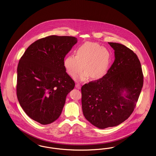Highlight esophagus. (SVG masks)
<instances>
[{
    "instance_id": "esophagus-1",
    "label": "esophagus",
    "mask_w": 156,
    "mask_h": 156,
    "mask_svg": "<svg viewBox=\"0 0 156 156\" xmlns=\"http://www.w3.org/2000/svg\"><path fill=\"white\" fill-rule=\"evenodd\" d=\"M76 88H77V89H80L81 88V86H80V84H78V83H77V84H76Z\"/></svg>"
}]
</instances>
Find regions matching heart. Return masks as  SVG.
I'll use <instances>...</instances> for the list:
<instances>
[{"mask_svg": "<svg viewBox=\"0 0 156 156\" xmlns=\"http://www.w3.org/2000/svg\"><path fill=\"white\" fill-rule=\"evenodd\" d=\"M111 61L108 50L97 43L86 42L76 50V55L66 56L63 65L68 75L75 77L83 70L76 79L84 81L89 77L92 79H98L106 74ZM84 68H83V66Z\"/></svg>", "mask_w": 156, "mask_h": 156, "instance_id": "b5f03b06", "label": "heart"}]
</instances>
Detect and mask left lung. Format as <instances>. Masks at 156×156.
Returning <instances> with one entry per match:
<instances>
[{"mask_svg": "<svg viewBox=\"0 0 156 156\" xmlns=\"http://www.w3.org/2000/svg\"><path fill=\"white\" fill-rule=\"evenodd\" d=\"M108 44L115 51L113 64L102 78L81 89L83 115L100 129L116 126L129 118L143 85L141 64L135 53L121 44Z\"/></svg>", "mask_w": 156, "mask_h": 156, "instance_id": "1", "label": "left lung"}]
</instances>
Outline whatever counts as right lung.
Returning a JSON list of instances; mask_svg holds the SVG:
<instances>
[{"instance_id":"1","label":"right lung","mask_w":156,"mask_h":156,"mask_svg":"<svg viewBox=\"0 0 156 156\" xmlns=\"http://www.w3.org/2000/svg\"><path fill=\"white\" fill-rule=\"evenodd\" d=\"M77 42L74 37L48 36L30 45L19 61L18 100L26 114L42 125L59 117L66 96L75 87L63 61Z\"/></svg>"}]
</instances>
